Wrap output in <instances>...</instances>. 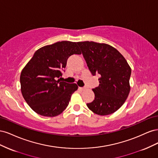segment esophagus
<instances>
[{"instance_id": "esophagus-1", "label": "esophagus", "mask_w": 158, "mask_h": 158, "mask_svg": "<svg viewBox=\"0 0 158 158\" xmlns=\"http://www.w3.org/2000/svg\"><path fill=\"white\" fill-rule=\"evenodd\" d=\"M79 89L81 90V91H84L85 89V88H79Z\"/></svg>"}]
</instances>
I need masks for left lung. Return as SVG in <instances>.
<instances>
[{"label": "left lung", "mask_w": 158, "mask_h": 158, "mask_svg": "<svg viewBox=\"0 0 158 158\" xmlns=\"http://www.w3.org/2000/svg\"><path fill=\"white\" fill-rule=\"evenodd\" d=\"M82 55L92 74H99V84L93 89L95 99L87 104L98 115L117 111L128 98L131 69L126 59L113 47L94 41H80Z\"/></svg>", "instance_id": "1"}]
</instances>
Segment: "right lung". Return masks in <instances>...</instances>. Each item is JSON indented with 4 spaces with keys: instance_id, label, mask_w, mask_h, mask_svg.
<instances>
[{
    "instance_id": "obj_1",
    "label": "right lung",
    "mask_w": 158,
    "mask_h": 158,
    "mask_svg": "<svg viewBox=\"0 0 158 158\" xmlns=\"http://www.w3.org/2000/svg\"><path fill=\"white\" fill-rule=\"evenodd\" d=\"M81 53L77 43L69 41L45 45L35 51L20 74L22 94L33 111L52 117L64 111L78 87L58 78L69 57Z\"/></svg>"
}]
</instances>
